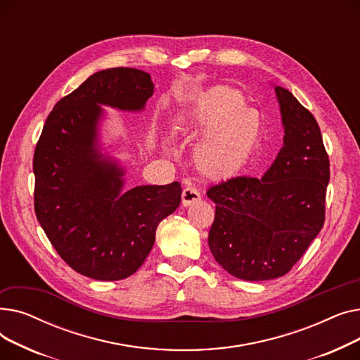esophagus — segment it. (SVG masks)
Here are the masks:
<instances>
[{
    "instance_id": "obj_1",
    "label": "esophagus",
    "mask_w": 360,
    "mask_h": 360,
    "mask_svg": "<svg viewBox=\"0 0 360 360\" xmlns=\"http://www.w3.org/2000/svg\"><path fill=\"white\" fill-rule=\"evenodd\" d=\"M200 197H201V195H200L197 188H195V186H191V185H188V186L184 188V191H182V204H184L185 207H188V205H191L193 202L198 201Z\"/></svg>"
}]
</instances>
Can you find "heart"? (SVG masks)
I'll use <instances>...</instances> for the list:
<instances>
[{"label": "heart", "instance_id": "b5f03b06", "mask_svg": "<svg viewBox=\"0 0 360 360\" xmlns=\"http://www.w3.org/2000/svg\"><path fill=\"white\" fill-rule=\"evenodd\" d=\"M186 122L204 132L193 153L197 167L217 178L240 170L259 139L257 112L247 109L242 93L231 87L202 91L188 110Z\"/></svg>", "mask_w": 360, "mask_h": 360}]
</instances>
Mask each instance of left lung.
Returning a JSON list of instances; mask_svg holds the SVG:
<instances>
[{
  "instance_id": "1",
  "label": "left lung",
  "mask_w": 360,
  "mask_h": 360,
  "mask_svg": "<svg viewBox=\"0 0 360 360\" xmlns=\"http://www.w3.org/2000/svg\"><path fill=\"white\" fill-rule=\"evenodd\" d=\"M285 128L283 147L266 174L213 185L209 233L214 259L248 281L285 276L305 254L326 220L330 160L312 113L274 86Z\"/></svg>"
}]
</instances>
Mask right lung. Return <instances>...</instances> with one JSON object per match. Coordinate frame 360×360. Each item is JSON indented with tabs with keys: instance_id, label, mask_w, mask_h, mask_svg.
Masks as SVG:
<instances>
[{
	"instance_id": "add662e5",
	"label": "right lung",
	"mask_w": 360,
	"mask_h": 360,
	"mask_svg": "<svg viewBox=\"0 0 360 360\" xmlns=\"http://www.w3.org/2000/svg\"><path fill=\"white\" fill-rule=\"evenodd\" d=\"M153 89L141 70L94 72L53 106L36 144V217L60 257L86 277L134 274L153 248L159 223L179 207V182L124 191L125 169L105 153L99 137L101 106L140 112Z\"/></svg>"
}]
</instances>
